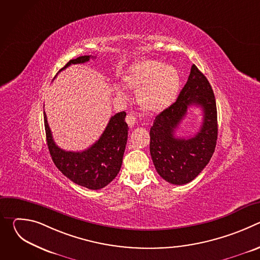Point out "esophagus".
I'll return each instance as SVG.
<instances>
[{
	"label": "esophagus",
	"mask_w": 260,
	"mask_h": 260,
	"mask_svg": "<svg viewBox=\"0 0 260 260\" xmlns=\"http://www.w3.org/2000/svg\"><path fill=\"white\" fill-rule=\"evenodd\" d=\"M125 121H126V123L129 127H133L136 123V117L133 114H127L126 118H125Z\"/></svg>",
	"instance_id": "1"
}]
</instances>
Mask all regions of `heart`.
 <instances>
[{
    "label": "heart",
    "instance_id": "1",
    "mask_svg": "<svg viewBox=\"0 0 260 260\" xmlns=\"http://www.w3.org/2000/svg\"><path fill=\"white\" fill-rule=\"evenodd\" d=\"M126 86L137 89L138 104L149 112H161L176 100L180 88V74L172 64L153 59H144L133 67L123 78ZM122 95V90L117 88Z\"/></svg>",
    "mask_w": 260,
    "mask_h": 260
}]
</instances>
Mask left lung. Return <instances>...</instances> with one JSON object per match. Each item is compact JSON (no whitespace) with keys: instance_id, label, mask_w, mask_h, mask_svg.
Returning a JSON list of instances; mask_svg holds the SVG:
<instances>
[{"instance_id":"left-lung-1","label":"left lung","mask_w":260,"mask_h":260,"mask_svg":"<svg viewBox=\"0 0 260 260\" xmlns=\"http://www.w3.org/2000/svg\"><path fill=\"white\" fill-rule=\"evenodd\" d=\"M191 105L203 110V122L193 137H174L181 119ZM218 135L216 101L211 84L192 64L188 80L177 101L159 113L150 128V154L159 176L175 185L189 183L209 164Z\"/></svg>"}]
</instances>
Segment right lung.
Returning a JSON list of instances; mask_svg holds the SVG:
<instances>
[{
    "label": "right lung",
    "mask_w": 260,
    "mask_h": 260,
    "mask_svg": "<svg viewBox=\"0 0 260 260\" xmlns=\"http://www.w3.org/2000/svg\"><path fill=\"white\" fill-rule=\"evenodd\" d=\"M91 55L71 59L62 69L71 64L88 61ZM124 111L112 116L100 139L88 149L81 152L66 151L54 143L44 112V125L47 146L56 168L71 181L91 190L104 188L120 171L125 150L128 126Z\"/></svg>",
    "instance_id": "1"
}]
</instances>
